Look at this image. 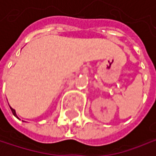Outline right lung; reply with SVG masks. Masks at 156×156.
<instances>
[{
	"label": "right lung",
	"instance_id": "obj_1",
	"mask_svg": "<svg viewBox=\"0 0 156 156\" xmlns=\"http://www.w3.org/2000/svg\"><path fill=\"white\" fill-rule=\"evenodd\" d=\"M10 109H11V111H12V114H13V115H14V116H15L16 118H18V117H17V115H16V112H15V110H14V109H12V107H10Z\"/></svg>",
	"mask_w": 156,
	"mask_h": 156
}]
</instances>
